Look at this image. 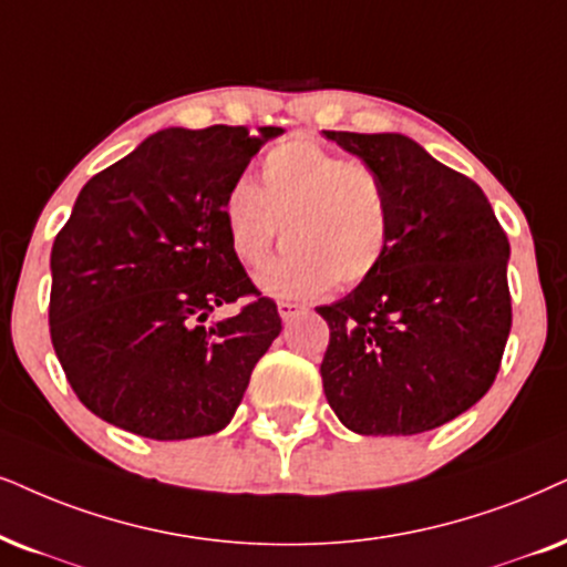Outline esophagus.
<instances>
[{
  "mask_svg": "<svg viewBox=\"0 0 567 567\" xmlns=\"http://www.w3.org/2000/svg\"><path fill=\"white\" fill-rule=\"evenodd\" d=\"M277 311H279V317H282V321H292V319L298 317V313L306 311V306L292 303V300H279Z\"/></svg>",
  "mask_w": 567,
  "mask_h": 567,
  "instance_id": "esophagus-1",
  "label": "esophagus"
}]
</instances>
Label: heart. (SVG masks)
I'll use <instances>...</instances> for the list:
<instances>
[{
  "instance_id": "b5f03b06",
  "label": "heart",
  "mask_w": 567,
  "mask_h": 567,
  "mask_svg": "<svg viewBox=\"0 0 567 567\" xmlns=\"http://www.w3.org/2000/svg\"><path fill=\"white\" fill-rule=\"evenodd\" d=\"M219 214L227 246L246 267H259L282 233V256L259 271L261 290L277 298L317 296L332 279L353 288L377 275L392 246L384 177L311 138L271 146L259 183L233 181Z\"/></svg>"
}]
</instances>
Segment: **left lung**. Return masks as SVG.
<instances>
[{
	"label": "left lung",
	"instance_id": "1",
	"mask_svg": "<svg viewBox=\"0 0 567 567\" xmlns=\"http://www.w3.org/2000/svg\"><path fill=\"white\" fill-rule=\"evenodd\" d=\"M384 177L392 246L374 277L319 306L327 403L355 434L436 429L486 395L513 324L511 243L484 190L400 133L324 131Z\"/></svg>",
	"mask_w": 567,
	"mask_h": 567
}]
</instances>
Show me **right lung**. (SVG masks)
<instances>
[{
  "label": "right lung",
  "instance_id": "1",
  "mask_svg": "<svg viewBox=\"0 0 567 567\" xmlns=\"http://www.w3.org/2000/svg\"><path fill=\"white\" fill-rule=\"evenodd\" d=\"M282 127H167L93 175L52 246L49 332L78 400L125 432L190 440L233 421L282 332L227 246L221 196ZM247 298L230 320L217 305Z\"/></svg>",
  "mask_w": 567,
  "mask_h": 567
}]
</instances>
